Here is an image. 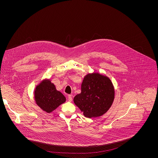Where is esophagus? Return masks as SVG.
Masks as SVG:
<instances>
[{
	"mask_svg": "<svg viewBox=\"0 0 158 158\" xmlns=\"http://www.w3.org/2000/svg\"><path fill=\"white\" fill-rule=\"evenodd\" d=\"M72 99H73V98H72V95H68V101H69V102H71V101H72Z\"/></svg>",
	"mask_w": 158,
	"mask_h": 158,
	"instance_id": "34e87169",
	"label": "esophagus"
}]
</instances>
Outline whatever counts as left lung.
Wrapping results in <instances>:
<instances>
[{
    "label": "left lung",
    "instance_id": "1",
    "mask_svg": "<svg viewBox=\"0 0 158 158\" xmlns=\"http://www.w3.org/2000/svg\"><path fill=\"white\" fill-rule=\"evenodd\" d=\"M114 89L110 80L98 73L87 74L81 84V93L74 98L75 104L86 118L103 115L111 106Z\"/></svg>",
    "mask_w": 158,
    "mask_h": 158
}]
</instances>
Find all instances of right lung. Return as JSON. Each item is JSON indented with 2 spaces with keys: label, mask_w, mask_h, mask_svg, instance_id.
<instances>
[{
  "label": "right lung",
  "mask_w": 158,
  "mask_h": 158,
  "mask_svg": "<svg viewBox=\"0 0 158 158\" xmlns=\"http://www.w3.org/2000/svg\"><path fill=\"white\" fill-rule=\"evenodd\" d=\"M35 99L37 104L47 112H52L65 101L64 96L57 91L50 81H44L36 87Z\"/></svg>",
  "instance_id": "obj_1"
}]
</instances>
